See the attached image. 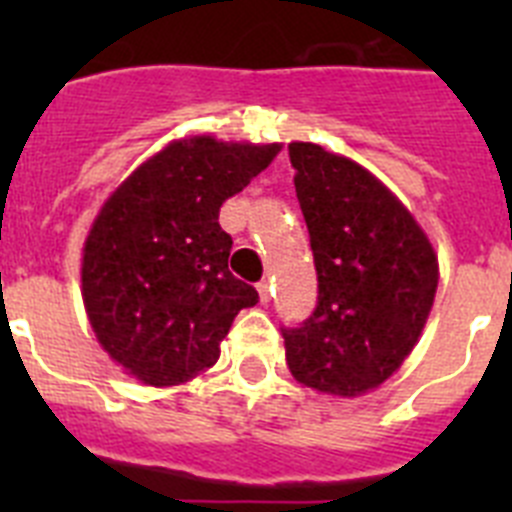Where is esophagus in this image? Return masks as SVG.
<instances>
[{
  "instance_id": "1",
  "label": "esophagus",
  "mask_w": 512,
  "mask_h": 512,
  "mask_svg": "<svg viewBox=\"0 0 512 512\" xmlns=\"http://www.w3.org/2000/svg\"><path fill=\"white\" fill-rule=\"evenodd\" d=\"M256 289H259V300L266 305V302L271 300V287H269V282H266V279H261V282L256 284Z\"/></svg>"
}]
</instances>
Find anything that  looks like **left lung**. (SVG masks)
Instances as JSON below:
<instances>
[{"label":"left lung","mask_w":512,"mask_h":512,"mask_svg":"<svg viewBox=\"0 0 512 512\" xmlns=\"http://www.w3.org/2000/svg\"><path fill=\"white\" fill-rule=\"evenodd\" d=\"M318 271V305L282 325L287 366L318 392L354 397L408 359L433 307L438 261L402 202L364 166L289 143Z\"/></svg>","instance_id":"obj_1"}]
</instances>
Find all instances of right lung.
Instances as JSON below:
<instances>
[{
    "instance_id": "1",
    "label": "right lung",
    "mask_w": 512,
    "mask_h": 512,
    "mask_svg": "<svg viewBox=\"0 0 512 512\" xmlns=\"http://www.w3.org/2000/svg\"><path fill=\"white\" fill-rule=\"evenodd\" d=\"M279 146L176 140L104 202L84 243L81 292L112 359L153 387L212 366L243 307L259 302L228 269L233 238L217 217Z\"/></svg>"
}]
</instances>
